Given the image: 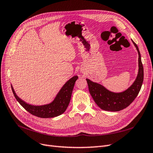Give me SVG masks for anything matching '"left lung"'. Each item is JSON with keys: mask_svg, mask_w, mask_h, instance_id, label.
<instances>
[{"mask_svg": "<svg viewBox=\"0 0 153 153\" xmlns=\"http://www.w3.org/2000/svg\"><path fill=\"white\" fill-rule=\"evenodd\" d=\"M138 53V72L135 80L128 89L121 92H114L98 83L86 79L91 95L96 105L106 111L117 112L126 108L139 93L143 80V68L141 55L137 44L132 40Z\"/></svg>", "mask_w": 153, "mask_h": 153, "instance_id": "1", "label": "left lung"}]
</instances>
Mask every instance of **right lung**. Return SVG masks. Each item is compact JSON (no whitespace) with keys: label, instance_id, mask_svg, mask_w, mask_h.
<instances>
[{"label":"right lung","instance_id":"obj_1","mask_svg":"<svg viewBox=\"0 0 153 153\" xmlns=\"http://www.w3.org/2000/svg\"><path fill=\"white\" fill-rule=\"evenodd\" d=\"M78 78V76L71 78L62 86L52 102L44 105L36 106L27 103L16 95L12 85L11 89L16 100L27 112L38 117L52 118L62 114L67 109L70 102L74 85Z\"/></svg>","mask_w":153,"mask_h":153}]
</instances>
